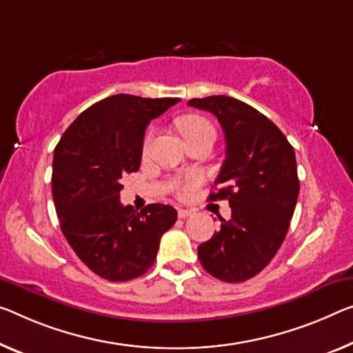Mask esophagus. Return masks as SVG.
Listing matches in <instances>:
<instances>
[{
    "label": "esophagus",
    "instance_id": "1",
    "mask_svg": "<svg viewBox=\"0 0 353 353\" xmlns=\"http://www.w3.org/2000/svg\"><path fill=\"white\" fill-rule=\"evenodd\" d=\"M192 214V211L191 210H186V208H180L178 210V216H180L181 219H186V218H189V216Z\"/></svg>",
    "mask_w": 353,
    "mask_h": 353
}]
</instances>
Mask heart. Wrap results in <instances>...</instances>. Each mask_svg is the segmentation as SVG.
Returning <instances> with one entry per match:
<instances>
[{
  "instance_id": "b5f03b06",
  "label": "heart",
  "mask_w": 353,
  "mask_h": 353,
  "mask_svg": "<svg viewBox=\"0 0 353 353\" xmlns=\"http://www.w3.org/2000/svg\"><path fill=\"white\" fill-rule=\"evenodd\" d=\"M176 124H178V129H180V132L183 134L184 139L194 137V135H200V134H214L213 126H211L210 121L199 115H184L180 118V120H178ZM153 135H154L153 129H150V131L145 134L143 151L148 150L151 140H153ZM192 184H195V180H191L186 184H178V191L184 192L189 186H192Z\"/></svg>"
}]
</instances>
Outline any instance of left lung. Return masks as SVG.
<instances>
[{"instance_id":"1","label":"left lung","mask_w":353,"mask_h":353,"mask_svg":"<svg viewBox=\"0 0 353 353\" xmlns=\"http://www.w3.org/2000/svg\"><path fill=\"white\" fill-rule=\"evenodd\" d=\"M211 112L225 137V159L210 200H229L232 218L199 246V260L211 276L243 283L276 256L294 216L300 181L294 146L273 121L230 96L191 99Z\"/></svg>"}]
</instances>
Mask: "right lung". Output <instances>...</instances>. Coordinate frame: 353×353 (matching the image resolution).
Instances as JSON below:
<instances>
[{
	"instance_id": "1",
	"label": "right lung",
	"mask_w": 353,
	"mask_h": 353,
	"mask_svg": "<svg viewBox=\"0 0 353 353\" xmlns=\"http://www.w3.org/2000/svg\"><path fill=\"white\" fill-rule=\"evenodd\" d=\"M180 97L115 94L80 113L53 153L52 194L63 235L93 273L112 283L153 267L161 236L176 210L151 203L142 211L121 205V178L137 172L151 120Z\"/></svg>"
}]
</instances>
